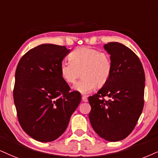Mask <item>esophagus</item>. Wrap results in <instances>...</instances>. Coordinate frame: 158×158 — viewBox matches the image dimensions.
Returning a JSON list of instances; mask_svg holds the SVG:
<instances>
[{"mask_svg": "<svg viewBox=\"0 0 158 158\" xmlns=\"http://www.w3.org/2000/svg\"><path fill=\"white\" fill-rule=\"evenodd\" d=\"M82 100L83 101V102H86L87 101H88V99H87V97H85V96H83V97H82Z\"/></svg>", "mask_w": 158, "mask_h": 158, "instance_id": "1", "label": "esophagus"}]
</instances>
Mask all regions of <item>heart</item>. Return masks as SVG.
Wrapping results in <instances>:
<instances>
[{
    "label": "heart",
    "instance_id": "obj_1",
    "mask_svg": "<svg viewBox=\"0 0 158 158\" xmlns=\"http://www.w3.org/2000/svg\"><path fill=\"white\" fill-rule=\"evenodd\" d=\"M69 61L60 64L59 72L62 79L67 83H75L74 90L81 94H88L97 85L102 87L108 82L112 72V62L106 52L89 47H79L69 56Z\"/></svg>",
    "mask_w": 158,
    "mask_h": 158
}]
</instances>
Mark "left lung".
Masks as SVG:
<instances>
[{
  "instance_id": "obj_1",
  "label": "left lung",
  "mask_w": 158,
  "mask_h": 158,
  "mask_svg": "<svg viewBox=\"0 0 158 158\" xmlns=\"http://www.w3.org/2000/svg\"><path fill=\"white\" fill-rule=\"evenodd\" d=\"M104 48L110 56L111 75L96 94L89 97V117L97 135L118 141L131 133L143 110L145 74L139 57L123 44L108 42Z\"/></svg>"
}]
</instances>
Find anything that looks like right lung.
<instances>
[{
    "label": "right lung",
    "instance_id": "obj_1",
    "mask_svg": "<svg viewBox=\"0 0 158 158\" xmlns=\"http://www.w3.org/2000/svg\"><path fill=\"white\" fill-rule=\"evenodd\" d=\"M69 50L42 44L27 52L17 64L13 92L17 117L23 130L38 141L60 137L81 101V93L70 91L59 72Z\"/></svg>",
    "mask_w": 158,
    "mask_h": 158
}]
</instances>
